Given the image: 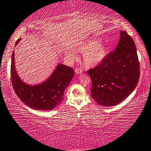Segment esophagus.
Listing matches in <instances>:
<instances>
[{
    "label": "esophagus",
    "instance_id": "obj_1",
    "mask_svg": "<svg viewBox=\"0 0 151 151\" xmlns=\"http://www.w3.org/2000/svg\"><path fill=\"white\" fill-rule=\"evenodd\" d=\"M75 72L76 74H78L79 75V74H81L82 73H83V70H82V69H81V68H77L75 70Z\"/></svg>",
    "mask_w": 151,
    "mask_h": 151
}]
</instances>
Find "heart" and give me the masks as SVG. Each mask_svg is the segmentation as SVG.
Segmentation results:
<instances>
[{"mask_svg": "<svg viewBox=\"0 0 151 151\" xmlns=\"http://www.w3.org/2000/svg\"><path fill=\"white\" fill-rule=\"evenodd\" d=\"M100 41L99 39L87 40L78 43L75 47L76 51L83 53V61L86 67L91 68L99 65L108 55V46ZM65 54L70 60L76 58L75 51L73 49L66 50Z\"/></svg>", "mask_w": 151, "mask_h": 151, "instance_id": "heart-1", "label": "heart"}]
</instances>
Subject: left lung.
Masks as SVG:
<instances>
[{"mask_svg": "<svg viewBox=\"0 0 151 151\" xmlns=\"http://www.w3.org/2000/svg\"><path fill=\"white\" fill-rule=\"evenodd\" d=\"M113 52L96 67L88 70L92 86L91 96L104 106L116 105L136 88L140 76V65L133 39L126 31Z\"/></svg>", "mask_w": 151, "mask_h": 151, "instance_id": "1", "label": "left lung"}]
</instances>
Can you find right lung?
<instances>
[{"label":"right lung","instance_id":"add662e5","mask_svg":"<svg viewBox=\"0 0 151 151\" xmlns=\"http://www.w3.org/2000/svg\"><path fill=\"white\" fill-rule=\"evenodd\" d=\"M20 39L17 41L18 44ZM75 72L65 65H58L47 81L37 85H29L20 80L14 65V51L12 55L11 76L15 93L27 106L40 111L52 110L59 105L64 98V92L72 80Z\"/></svg>","mask_w":151,"mask_h":151}]
</instances>
